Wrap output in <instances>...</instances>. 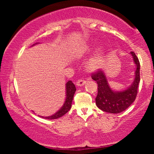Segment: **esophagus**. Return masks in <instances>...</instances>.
I'll return each mask as SVG.
<instances>
[{
  "mask_svg": "<svg viewBox=\"0 0 154 154\" xmlns=\"http://www.w3.org/2000/svg\"><path fill=\"white\" fill-rule=\"evenodd\" d=\"M86 83V81L85 80V79H79V80L77 81V82H76V85H77V86H82L84 85Z\"/></svg>",
  "mask_w": 154,
  "mask_h": 154,
  "instance_id": "obj_1",
  "label": "esophagus"
}]
</instances>
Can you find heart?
<instances>
[{
  "mask_svg": "<svg viewBox=\"0 0 154 154\" xmlns=\"http://www.w3.org/2000/svg\"><path fill=\"white\" fill-rule=\"evenodd\" d=\"M88 51H89V47L86 46L79 51V54H84L85 52ZM104 59H105V51L103 46H99L95 51L91 59L88 61L86 68L91 72L97 71L103 66Z\"/></svg>",
  "mask_w": 154,
  "mask_h": 154,
  "instance_id": "b5f03b06",
  "label": "heart"
}]
</instances>
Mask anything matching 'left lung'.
Listing matches in <instances>:
<instances>
[{"label":"left lung","instance_id":"1","mask_svg":"<svg viewBox=\"0 0 154 154\" xmlns=\"http://www.w3.org/2000/svg\"><path fill=\"white\" fill-rule=\"evenodd\" d=\"M130 54L136 65L135 79L131 85L125 91H113L103 71L98 70L92 75V79L96 81L98 84V95L95 98V103L100 110L111 114H118L126 110L135 101L140 82V62L133 51L130 52Z\"/></svg>","mask_w":154,"mask_h":154}]
</instances>
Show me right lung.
I'll list each match as a JSON object with an SVG mask.
<instances>
[{"label":"right lung","instance_id":"obj_1","mask_svg":"<svg viewBox=\"0 0 154 154\" xmlns=\"http://www.w3.org/2000/svg\"><path fill=\"white\" fill-rule=\"evenodd\" d=\"M75 91L76 88L74 83L71 80L68 81L66 84V100H65V102L62 106V107L57 112L53 114V115L50 116H45V117L41 116V117L45 118V119H58V118L61 117L65 114H66L72 107V100H73V97L74 95H75Z\"/></svg>","mask_w":154,"mask_h":154}]
</instances>
